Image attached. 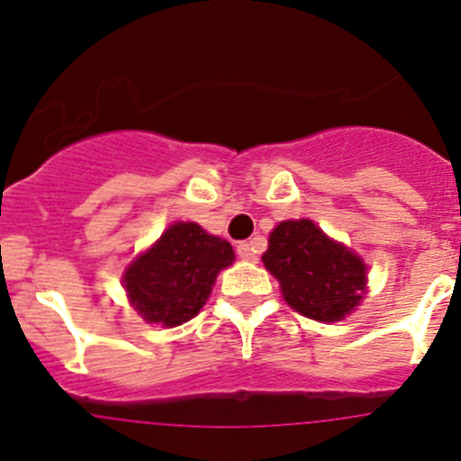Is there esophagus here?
I'll return each mask as SVG.
<instances>
[{"label":"esophagus","instance_id":"1","mask_svg":"<svg viewBox=\"0 0 461 461\" xmlns=\"http://www.w3.org/2000/svg\"><path fill=\"white\" fill-rule=\"evenodd\" d=\"M238 256L242 260H256V251L249 242H240L238 244Z\"/></svg>","mask_w":461,"mask_h":461}]
</instances>
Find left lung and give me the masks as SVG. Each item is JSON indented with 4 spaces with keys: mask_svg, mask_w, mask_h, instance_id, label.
Here are the masks:
<instances>
[{
    "mask_svg": "<svg viewBox=\"0 0 461 461\" xmlns=\"http://www.w3.org/2000/svg\"><path fill=\"white\" fill-rule=\"evenodd\" d=\"M263 263L288 307L321 323L346 319L367 291L365 260L330 240L312 219L281 221L270 233Z\"/></svg>",
    "mask_w": 461,
    "mask_h": 461,
    "instance_id": "1",
    "label": "left lung"
}]
</instances>
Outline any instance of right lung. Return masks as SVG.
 <instances>
[{"mask_svg":"<svg viewBox=\"0 0 461 461\" xmlns=\"http://www.w3.org/2000/svg\"><path fill=\"white\" fill-rule=\"evenodd\" d=\"M233 260L235 251L226 240L194 221H177L126 267L122 284L148 323L175 328L201 312L217 275Z\"/></svg>","mask_w":461,"mask_h":461,"instance_id":"1","label":"right lung"}]
</instances>
